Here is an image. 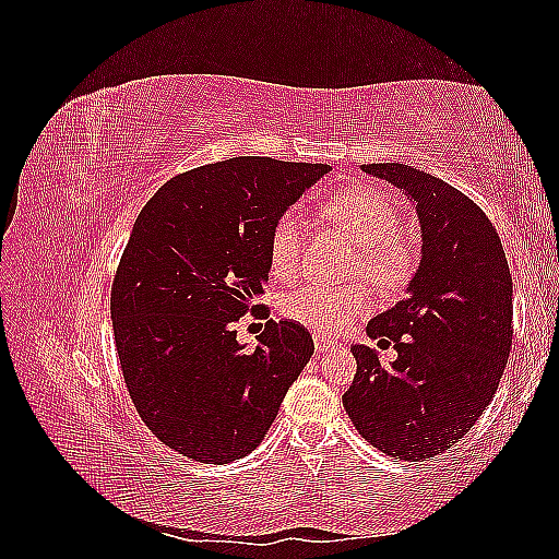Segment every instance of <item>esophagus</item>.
I'll return each mask as SVG.
<instances>
[{"mask_svg":"<svg viewBox=\"0 0 559 559\" xmlns=\"http://www.w3.org/2000/svg\"><path fill=\"white\" fill-rule=\"evenodd\" d=\"M314 349H317V354H331V352L337 349V345L333 341H329V337L317 333L314 335Z\"/></svg>","mask_w":559,"mask_h":559,"instance_id":"34e87169","label":"esophagus"}]
</instances>
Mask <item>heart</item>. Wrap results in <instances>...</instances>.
I'll return each instance as SVG.
<instances>
[{"mask_svg": "<svg viewBox=\"0 0 559 559\" xmlns=\"http://www.w3.org/2000/svg\"><path fill=\"white\" fill-rule=\"evenodd\" d=\"M324 212L361 245L357 267L370 282L389 289L411 275V249L396 235V210L382 193L354 186L331 195L324 202ZM302 242L306 230L300 212H282L267 242L270 270L277 280L296 277L302 261ZM280 310L286 319L317 333H341L368 312V294L361 286L302 284L282 298Z\"/></svg>", "mask_w": 559, "mask_h": 559, "instance_id": "1", "label": "heart"}]
</instances>
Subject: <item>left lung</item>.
I'll list each match as a JSON object with an SVG mask.
<instances>
[{"label":"left lung","mask_w":559,"mask_h":559,"mask_svg":"<svg viewBox=\"0 0 559 559\" xmlns=\"http://www.w3.org/2000/svg\"><path fill=\"white\" fill-rule=\"evenodd\" d=\"M361 170L403 189L415 205L421 259L405 298L368 321V337L396 361L354 345L357 376L343 396L366 441L415 462L448 450L492 401L513 341V280L497 228L443 179L403 163Z\"/></svg>","instance_id":"left-lung-1"}]
</instances>
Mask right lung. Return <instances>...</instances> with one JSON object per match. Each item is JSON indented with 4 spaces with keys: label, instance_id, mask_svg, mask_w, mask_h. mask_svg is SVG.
I'll return each mask as SVG.
<instances>
[{
    "label": "right lung",
    "instance_id": "1",
    "mask_svg": "<svg viewBox=\"0 0 559 559\" xmlns=\"http://www.w3.org/2000/svg\"><path fill=\"white\" fill-rule=\"evenodd\" d=\"M329 170L261 156L202 165L163 183L132 226L111 286L118 361L144 425L189 460L249 454L312 357L296 321L270 319L253 349L233 324L263 308L277 216Z\"/></svg>",
    "mask_w": 559,
    "mask_h": 559
}]
</instances>
